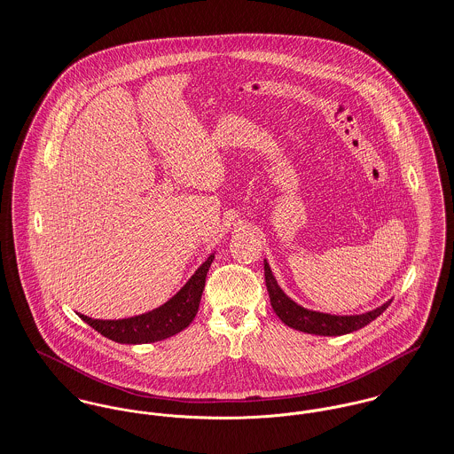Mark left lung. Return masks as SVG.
<instances>
[{
  "label": "left lung",
  "instance_id": "left-lung-1",
  "mask_svg": "<svg viewBox=\"0 0 454 454\" xmlns=\"http://www.w3.org/2000/svg\"><path fill=\"white\" fill-rule=\"evenodd\" d=\"M265 282H267L272 309L278 316V319L294 330L314 333V335L333 337V335H346V333L356 332L363 326H366L368 323H372L375 317H379L391 303L389 300L384 305L358 316H332V314L303 309L301 305L293 301L289 296H286V293L277 284L267 262H265Z\"/></svg>",
  "mask_w": 454,
  "mask_h": 454
}]
</instances>
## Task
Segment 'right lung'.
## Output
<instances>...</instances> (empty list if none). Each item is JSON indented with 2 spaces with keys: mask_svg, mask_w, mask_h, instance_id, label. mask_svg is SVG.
<instances>
[{
  "mask_svg": "<svg viewBox=\"0 0 454 454\" xmlns=\"http://www.w3.org/2000/svg\"><path fill=\"white\" fill-rule=\"evenodd\" d=\"M212 262L214 254L207 258V262L185 282L176 296L151 312L117 321L92 319L84 314L79 316L98 333L119 344H151L165 340L187 328L194 319L205 287V277Z\"/></svg>",
  "mask_w": 454,
  "mask_h": 454,
  "instance_id": "add662e5",
  "label": "right lung"
}]
</instances>
